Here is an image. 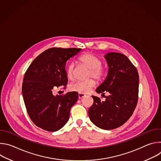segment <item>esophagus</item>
I'll return each mask as SVG.
<instances>
[{
    "label": "esophagus",
    "mask_w": 161,
    "mask_h": 161,
    "mask_svg": "<svg viewBox=\"0 0 161 161\" xmlns=\"http://www.w3.org/2000/svg\"><path fill=\"white\" fill-rule=\"evenodd\" d=\"M85 96H86V95L84 94H78V98L79 99H81V98H83Z\"/></svg>",
    "instance_id": "1"
}]
</instances>
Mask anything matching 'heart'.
Instances as JSON below:
<instances>
[{"label":"heart","instance_id":"heart-1","mask_svg":"<svg viewBox=\"0 0 161 161\" xmlns=\"http://www.w3.org/2000/svg\"><path fill=\"white\" fill-rule=\"evenodd\" d=\"M80 64L88 69V77L92 76L97 80H100L104 75V69L101 66L102 61L99 57L91 53H85L78 57ZM75 64L69 63L66 67V75L68 78L71 79L73 76ZM95 85V81L92 79L86 81H78L72 83L69 85L71 91L79 94H87Z\"/></svg>","mask_w":161,"mask_h":161}]
</instances>
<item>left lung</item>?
I'll use <instances>...</instances> for the list:
<instances>
[{
	"instance_id": "obj_1",
	"label": "left lung",
	"mask_w": 161,
	"mask_h": 161,
	"mask_svg": "<svg viewBox=\"0 0 161 161\" xmlns=\"http://www.w3.org/2000/svg\"><path fill=\"white\" fill-rule=\"evenodd\" d=\"M104 58L108 65V75L96 92L109 96L104 101L92 96L94 104L88 109L91 122L105 130L116 129L132 114L138 99L139 75L129 58L120 53L109 52Z\"/></svg>"
}]
</instances>
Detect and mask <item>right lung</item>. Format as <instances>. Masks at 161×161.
I'll return each instance as SVG.
<instances>
[{
	"mask_svg": "<svg viewBox=\"0 0 161 161\" xmlns=\"http://www.w3.org/2000/svg\"><path fill=\"white\" fill-rule=\"evenodd\" d=\"M81 50L49 48L37 56L27 69L22 83V94L29 116L37 127L54 132L67 122L78 94L70 92L55 96L52 91L55 87L66 85V62Z\"/></svg>",
	"mask_w": 161,
	"mask_h": 161,
	"instance_id": "1",
	"label": "right lung"
}]
</instances>
